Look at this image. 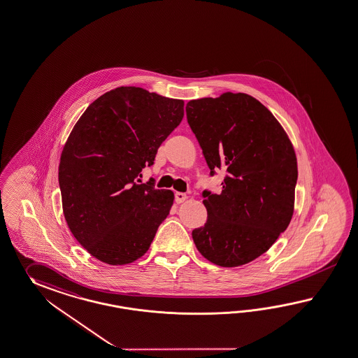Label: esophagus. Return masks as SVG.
Instances as JSON below:
<instances>
[{"label":"esophagus","mask_w":358,"mask_h":358,"mask_svg":"<svg viewBox=\"0 0 358 358\" xmlns=\"http://www.w3.org/2000/svg\"><path fill=\"white\" fill-rule=\"evenodd\" d=\"M187 199V195L186 194H183V192H176L175 194V201L176 203H183V201Z\"/></svg>","instance_id":"obj_1"}]
</instances>
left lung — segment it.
<instances>
[{
	"instance_id": "obj_1",
	"label": "left lung",
	"mask_w": 358,
	"mask_h": 358,
	"mask_svg": "<svg viewBox=\"0 0 358 358\" xmlns=\"http://www.w3.org/2000/svg\"><path fill=\"white\" fill-rule=\"evenodd\" d=\"M186 116L210 176L227 169L222 192H203L208 217L192 230L194 243L220 266L251 262L292 218L297 181L292 143L271 111L244 93L192 99Z\"/></svg>"
}]
</instances>
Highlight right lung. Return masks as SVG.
<instances>
[{
    "label": "right lung",
    "mask_w": 358,
    "mask_h": 358,
    "mask_svg": "<svg viewBox=\"0 0 358 358\" xmlns=\"http://www.w3.org/2000/svg\"><path fill=\"white\" fill-rule=\"evenodd\" d=\"M182 117L181 99L120 87L75 124L59 163L62 206L71 233L99 262L125 265L148 252L175 195L137 178Z\"/></svg>",
    "instance_id": "right-lung-1"
}]
</instances>
